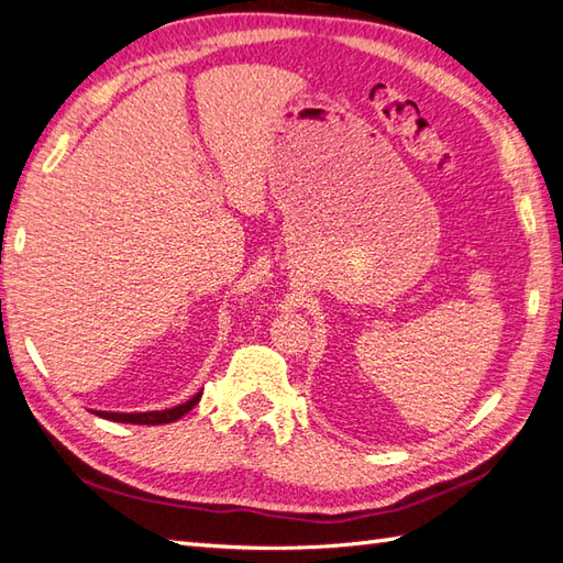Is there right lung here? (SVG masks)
Masks as SVG:
<instances>
[{
	"instance_id": "right-lung-1",
	"label": "right lung",
	"mask_w": 563,
	"mask_h": 563,
	"mask_svg": "<svg viewBox=\"0 0 563 563\" xmlns=\"http://www.w3.org/2000/svg\"><path fill=\"white\" fill-rule=\"evenodd\" d=\"M202 393L192 395L187 402L176 405L170 409H156V411H130V415H124V411H93L96 417L101 419H110V421H120V423H146V427H156V423H170V421H178L180 417H185L187 411H190L197 402Z\"/></svg>"
}]
</instances>
